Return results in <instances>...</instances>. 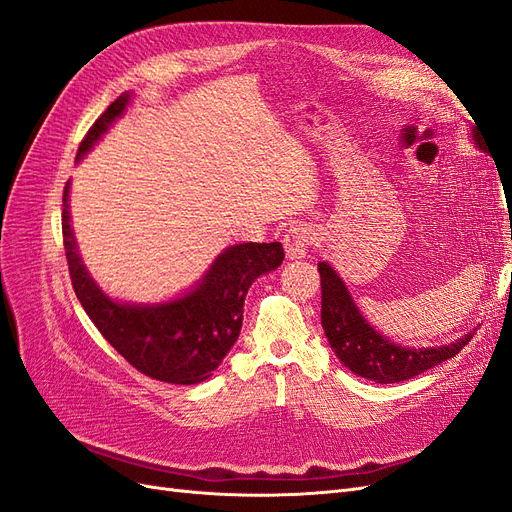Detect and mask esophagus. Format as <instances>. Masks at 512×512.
I'll return each mask as SVG.
<instances>
[{
	"instance_id": "34e87169",
	"label": "esophagus",
	"mask_w": 512,
	"mask_h": 512,
	"mask_svg": "<svg viewBox=\"0 0 512 512\" xmlns=\"http://www.w3.org/2000/svg\"><path fill=\"white\" fill-rule=\"evenodd\" d=\"M309 245H312V230L303 224L288 228V232L284 235V250L288 260L305 258Z\"/></svg>"
}]
</instances>
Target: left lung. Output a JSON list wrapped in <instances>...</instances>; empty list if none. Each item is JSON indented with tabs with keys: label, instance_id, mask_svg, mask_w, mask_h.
Here are the masks:
<instances>
[{
	"label": "left lung",
	"instance_id": "1",
	"mask_svg": "<svg viewBox=\"0 0 512 512\" xmlns=\"http://www.w3.org/2000/svg\"><path fill=\"white\" fill-rule=\"evenodd\" d=\"M476 145H480L478 132L474 134ZM320 288H322V309L320 320L324 335H327L337 359L342 361L352 374L374 380L380 384H391L414 378L423 371L444 363L451 356L459 354L474 333L463 335L455 344L440 348H406L393 344L367 324V320L356 309L350 292L337 273L320 262Z\"/></svg>",
	"mask_w": 512,
	"mask_h": 512
}]
</instances>
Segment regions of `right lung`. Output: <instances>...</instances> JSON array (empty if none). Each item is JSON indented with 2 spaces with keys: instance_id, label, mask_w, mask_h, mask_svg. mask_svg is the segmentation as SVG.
<instances>
[{
  "instance_id": "add662e5",
  "label": "right lung",
  "mask_w": 512,
  "mask_h": 512,
  "mask_svg": "<svg viewBox=\"0 0 512 512\" xmlns=\"http://www.w3.org/2000/svg\"><path fill=\"white\" fill-rule=\"evenodd\" d=\"M128 94L119 96L96 119L79 145L83 156L108 126L123 113ZM61 232L68 271L76 299L102 337L141 374L168 384H196L207 380L237 342L243 322L245 294L256 277L282 265V243L232 245L213 262L205 280L185 297L151 307L121 305L91 280L76 254L68 213V183L64 188Z\"/></svg>"
}]
</instances>
